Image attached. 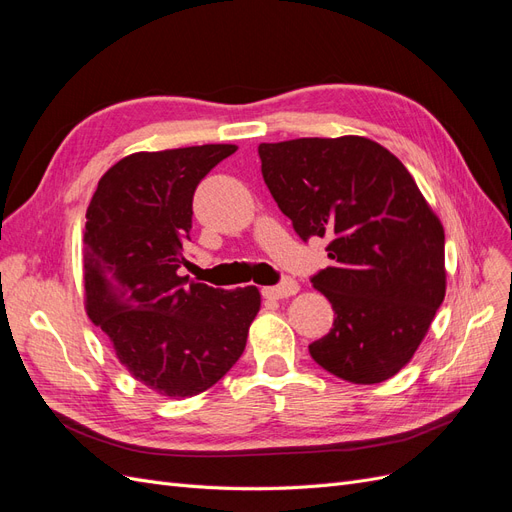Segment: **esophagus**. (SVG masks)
<instances>
[{
  "instance_id": "obj_1",
  "label": "esophagus",
  "mask_w": 512,
  "mask_h": 512,
  "mask_svg": "<svg viewBox=\"0 0 512 512\" xmlns=\"http://www.w3.org/2000/svg\"><path fill=\"white\" fill-rule=\"evenodd\" d=\"M297 290H299V284L294 282V280H290V277H286L282 284L262 288V297H267V299H286V297H292V294H297Z\"/></svg>"
}]
</instances>
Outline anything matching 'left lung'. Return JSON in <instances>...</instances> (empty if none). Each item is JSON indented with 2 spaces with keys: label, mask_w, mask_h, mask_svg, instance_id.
Wrapping results in <instances>:
<instances>
[{
  "label": "left lung",
  "mask_w": 512,
  "mask_h": 512,
  "mask_svg": "<svg viewBox=\"0 0 512 512\" xmlns=\"http://www.w3.org/2000/svg\"><path fill=\"white\" fill-rule=\"evenodd\" d=\"M262 177L297 235L327 239L312 277L333 329L312 359L354 384L389 380L421 346L444 301V228L408 168L363 136L260 143Z\"/></svg>",
  "instance_id": "left-lung-1"
}]
</instances>
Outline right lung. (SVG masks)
Wrapping results in <instances>:
<instances>
[{
  "label": "right lung",
  "mask_w": 512,
  "mask_h": 512,
  "mask_svg": "<svg viewBox=\"0 0 512 512\" xmlns=\"http://www.w3.org/2000/svg\"><path fill=\"white\" fill-rule=\"evenodd\" d=\"M235 145L141 151L98 181L83 232L85 307L119 363L166 397L226 376L260 309L256 286L222 290L181 277L192 198Z\"/></svg>",
  "instance_id": "add662e5"
}]
</instances>
